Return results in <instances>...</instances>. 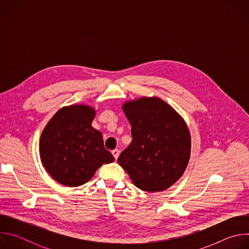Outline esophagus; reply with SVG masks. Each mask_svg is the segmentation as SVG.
Masks as SVG:
<instances>
[{
    "mask_svg": "<svg viewBox=\"0 0 249 249\" xmlns=\"http://www.w3.org/2000/svg\"><path fill=\"white\" fill-rule=\"evenodd\" d=\"M119 154H120V152H119L118 150H113V151H112V155H113V157H114V159H115V160H117V159H118Z\"/></svg>",
    "mask_w": 249,
    "mask_h": 249,
    "instance_id": "obj_1",
    "label": "esophagus"
}]
</instances>
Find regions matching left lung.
Masks as SVG:
<instances>
[{
    "instance_id": "left-lung-1",
    "label": "left lung",
    "mask_w": 249,
    "mask_h": 249,
    "mask_svg": "<svg viewBox=\"0 0 249 249\" xmlns=\"http://www.w3.org/2000/svg\"><path fill=\"white\" fill-rule=\"evenodd\" d=\"M122 109L131 124L132 142L118 163L141 190L163 191L185 171L191 138L183 118L159 97L127 101Z\"/></svg>"
}]
</instances>
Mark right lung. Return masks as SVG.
Instances as JSON below:
<instances>
[{"label": "right lung", "instance_id": "1", "mask_svg": "<svg viewBox=\"0 0 249 249\" xmlns=\"http://www.w3.org/2000/svg\"><path fill=\"white\" fill-rule=\"evenodd\" d=\"M95 110L89 105H70L58 110L40 137V159L60 184L87 183L103 164L114 158L103 145L102 134L91 127Z\"/></svg>", "mask_w": 249, "mask_h": 249}]
</instances>
